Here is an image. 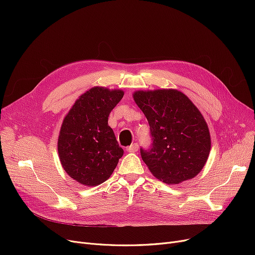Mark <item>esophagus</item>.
I'll return each instance as SVG.
<instances>
[{
  "label": "esophagus",
  "mask_w": 255,
  "mask_h": 255,
  "mask_svg": "<svg viewBox=\"0 0 255 255\" xmlns=\"http://www.w3.org/2000/svg\"><path fill=\"white\" fill-rule=\"evenodd\" d=\"M138 150V144L137 143H132L131 145H129L127 148V152L129 153H134Z\"/></svg>",
  "instance_id": "obj_1"
}]
</instances>
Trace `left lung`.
<instances>
[{"mask_svg":"<svg viewBox=\"0 0 255 255\" xmlns=\"http://www.w3.org/2000/svg\"><path fill=\"white\" fill-rule=\"evenodd\" d=\"M150 124L152 148L140 149L152 175L166 184L193 179L205 166L211 135L202 113L176 89L135 91L132 94Z\"/></svg>","mask_w":255,"mask_h":255,"instance_id":"8db88e82","label":"left lung"}]
</instances>
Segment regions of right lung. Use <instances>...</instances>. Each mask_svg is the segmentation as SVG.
I'll list each match as a JSON object with an SVG mask.
<instances>
[{
  "label": "right lung",
  "mask_w": 255,
  "mask_h": 255,
  "mask_svg": "<svg viewBox=\"0 0 255 255\" xmlns=\"http://www.w3.org/2000/svg\"><path fill=\"white\" fill-rule=\"evenodd\" d=\"M124 96L123 90L94 87L80 95L63 120L58 153L64 170L84 186L109 179L124 151L119 145L109 116Z\"/></svg>",
  "instance_id": "obj_1"
}]
</instances>
